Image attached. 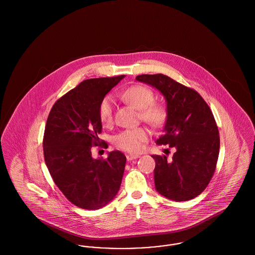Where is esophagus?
Returning a JSON list of instances; mask_svg holds the SVG:
<instances>
[{
  "instance_id": "obj_1",
  "label": "esophagus",
  "mask_w": 255,
  "mask_h": 255,
  "mask_svg": "<svg viewBox=\"0 0 255 255\" xmlns=\"http://www.w3.org/2000/svg\"><path fill=\"white\" fill-rule=\"evenodd\" d=\"M126 158H127L128 161H131L133 159H136V158H139V156L138 155H127Z\"/></svg>"
}]
</instances>
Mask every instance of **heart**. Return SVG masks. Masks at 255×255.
Returning a JSON list of instances; mask_svg holds the SVG:
<instances>
[{
    "label": "heart",
    "mask_w": 255,
    "mask_h": 255,
    "mask_svg": "<svg viewBox=\"0 0 255 255\" xmlns=\"http://www.w3.org/2000/svg\"><path fill=\"white\" fill-rule=\"evenodd\" d=\"M122 97L125 102L138 110L139 119L151 126H160L167 119L166 107L162 103L154 101V93L145 86H132L122 93ZM98 117L103 125L107 126L113 122L114 106L109 97H105L100 102ZM148 131L144 127L125 130L114 137V143L122 150L136 153L141 150L142 143L148 139Z\"/></svg>",
    "instance_id": "heart-1"
}]
</instances>
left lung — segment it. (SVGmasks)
Listing matches in <instances>:
<instances>
[{
  "instance_id": "left-lung-1",
  "label": "left lung",
  "mask_w": 255,
  "mask_h": 255,
  "mask_svg": "<svg viewBox=\"0 0 255 255\" xmlns=\"http://www.w3.org/2000/svg\"><path fill=\"white\" fill-rule=\"evenodd\" d=\"M135 79L156 88L165 98L164 133L156 142L176 149L170 159L152 156L156 189L173 201L191 200L206 189L216 168L220 136L213 114L199 93L167 75L141 74Z\"/></svg>"
}]
</instances>
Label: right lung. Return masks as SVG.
<instances>
[{"instance_id": "obj_1", "label": "right lung", "mask_w": 255, "mask_h": 255, "mask_svg": "<svg viewBox=\"0 0 255 255\" xmlns=\"http://www.w3.org/2000/svg\"><path fill=\"white\" fill-rule=\"evenodd\" d=\"M125 75L91 78L60 97L49 112L43 148L54 183L73 204L95 210L118 194L126 163L120 151L95 159L91 148L99 142L102 124L98 108L102 99Z\"/></svg>"}]
</instances>
